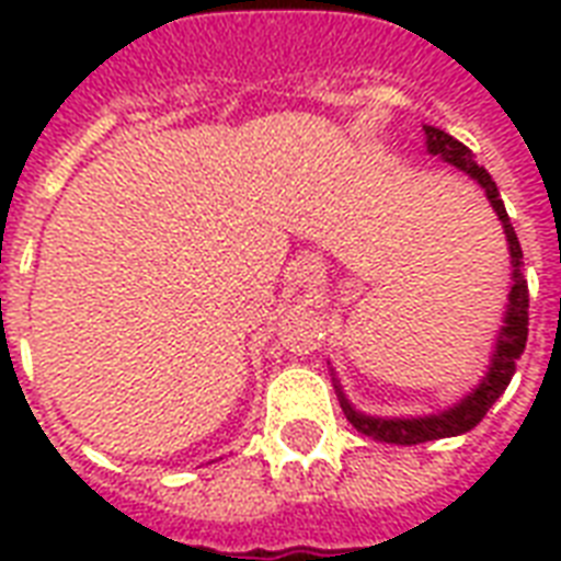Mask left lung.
Segmentation results:
<instances>
[{"label": "left lung", "instance_id": "obj_1", "mask_svg": "<svg viewBox=\"0 0 561 561\" xmlns=\"http://www.w3.org/2000/svg\"><path fill=\"white\" fill-rule=\"evenodd\" d=\"M425 139L427 153L443 157L445 162H451L454 169H460L462 174H469L471 180H478V186L486 192L492 209L497 211V220L504 224L506 244H510V259H513V288H510V306H506L504 325H501V334H497L495 355H492L486 378H483L460 404H454V408L443 410V413H434V416L419 419L364 416V413H358V410L352 408L350 399L343 396L341 383L334 381L337 396H341V408L352 425L358 427L364 436H373L378 443L392 445H419L431 443V439H445V436H460L466 434V431H471L474 425H480V419L486 416V410L501 399V392H504L506 387H510V381H513L515 360L522 358L524 346H527V325H530V314H527V308H530V290H527V279L522 276L524 253L513 224H510V215H506L495 180L489 178V171L483 169V165L474 162V157H471V151L466 145L457 142L454 136H448L445 130H439V127L425 125Z\"/></svg>", "mask_w": 561, "mask_h": 561}]
</instances>
